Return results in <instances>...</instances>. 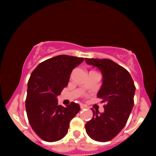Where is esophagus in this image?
I'll return each instance as SVG.
<instances>
[{
    "mask_svg": "<svg viewBox=\"0 0 156 156\" xmlns=\"http://www.w3.org/2000/svg\"><path fill=\"white\" fill-rule=\"evenodd\" d=\"M80 108H81L82 109H85V108H87V107L85 106V105H83V104H80Z\"/></svg>",
    "mask_w": 156,
    "mask_h": 156,
    "instance_id": "obj_1",
    "label": "esophagus"
}]
</instances>
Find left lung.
I'll list each match as a JSON object with an SVG mask.
<instances>
[{
  "label": "left lung",
  "mask_w": 156,
  "mask_h": 156,
  "mask_svg": "<svg viewBox=\"0 0 156 156\" xmlns=\"http://www.w3.org/2000/svg\"><path fill=\"white\" fill-rule=\"evenodd\" d=\"M85 61L102 73V84L97 97L105 104L102 113L91 109L93 118L85 124L86 132L96 141H109L127 122L133 107L136 87L128 71L113 60L85 58Z\"/></svg>",
  "instance_id": "obj_1"
}]
</instances>
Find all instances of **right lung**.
I'll list each match as a JSON object with an SVG mask.
<instances>
[{"label": "right lung", "mask_w": 156, "mask_h": 156, "mask_svg": "<svg viewBox=\"0 0 156 156\" xmlns=\"http://www.w3.org/2000/svg\"><path fill=\"white\" fill-rule=\"evenodd\" d=\"M83 58L59 55L41 62L31 73L25 101L29 122L34 132L46 142H56L68 132L71 120L80 112L72 102L64 107L57 96L67 86L71 73Z\"/></svg>", "instance_id": "right-lung-1"}]
</instances>
